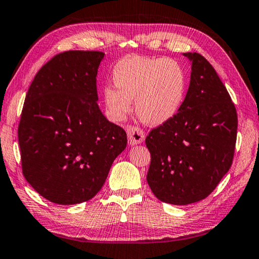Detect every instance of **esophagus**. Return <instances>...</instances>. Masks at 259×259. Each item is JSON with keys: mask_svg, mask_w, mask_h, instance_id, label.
Here are the masks:
<instances>
[{"mask_svg": "<svg viewBox=\"0 0 259 259\" xmlns=\"http://www.w3.org/2000/svg\"><path fill=\"white\" fill-rule=\"evenodd\" d=\"M126 133H128V138H129L130 145L141 144V143L144 142L145 133L141 128H139V126L129 125L128 129H126Z\"/></svg>", "mask_w": 259, "mask_h": 259, "instance_id": "esophagus-1", "label": "esophagus"}]
</instances>
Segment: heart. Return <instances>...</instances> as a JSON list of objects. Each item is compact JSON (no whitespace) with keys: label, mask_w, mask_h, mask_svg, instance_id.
<instances>
[{"label":"heart","mask_w":259,"mask_h":259,"mask_svg":"<svg viewBox=\"0 0 259 259\" xmlns=\"http://www.w3.org/2000/svg\"><path fill=\"white\" fill-rule=\"evenodd\" d=\"M116 89L105 90V101L116 117H123L136 99L142 122L160 125L181 107L187 88L184 70L173 59L131 56L118 62L113 72Z\"/></svg>","instance_id":"obj_1"}]
</instances>
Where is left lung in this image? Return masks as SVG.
Segmentation results:
<instances>
[{"mask_svg":"<svg viewBox=\"0 0 259 259\" xmlns=\"http://www.w3.org/2000/svg\"><path fill=\"white\" fill-rule=\"evenodd\" d=\"M191 77L181 107L169 121L150 131L147 183L163 203L188 205L211 194L232 166L237 113L210 62L186 53Z\"/></svg>","mask_w":259,"mask_h":259,"instance_id":"8db88e82","label":"left lung"}]
</instances>
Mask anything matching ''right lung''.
<instances>
[{"instance_id":"right-lung-1","label":"right lung","mask_w":259,"mask_h":259,"mask_svg":"<svg viewBox=\"0 0 259 259\" xmlns=\"http://www.w3.org/2000/svg\"><path fill=\"white\" fill-rule=\"evenodd\" d=\"M104 53L68 51L51 59L28 88L18 125L24 178L49 202L93 198L126 146V133L97 104Z\"/></svg>"}]
</instances>
